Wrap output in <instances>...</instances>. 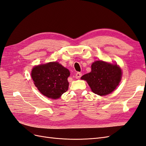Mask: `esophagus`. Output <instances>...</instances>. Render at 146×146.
<instances>
[{"mask_svg": "<svg viewBox=\"0 0 146 146\" xmlns=\"http://www.w3.org/2000/svg\"><path fill=\"white\" fill-rule=\"evenodd\" d=\"M82 77V74L80 72H77L76 74V78H80Z\"/></svg>", "mask_w": 146, "mask_h": 146, "instance_id": "esophagus-1", "label": "esophagus"}]
</instances>
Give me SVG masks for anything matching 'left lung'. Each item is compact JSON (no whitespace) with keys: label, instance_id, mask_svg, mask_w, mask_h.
I'll return each mask as SVG.
<instances>
[{"label":"left lung","instance_id":"8db88e82","mask_svg":"<svg viewBox=\"0 0 146 146\" xmlns=\"http://www.w3.org/2000/svg\"><path fill=\"white\" fill-rule=\"evenodd\" d=\"M122 70L117 64L104 61H96L91 65V71L83 75L85 80L94 93L103 96L109 94L116 89L121 80Z\"/></svg>","mask_w":146,"mask_h":146}]
</instances>
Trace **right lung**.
<instances>
[{
    "label": "right lung",
    "mask_w": 146,
    "mask_h": 146,
    "mask_svg": "<svg viewBox=\"0 0 146 146\" xmlns=\"http://www.w3.org/2000/svg\"><path fill=\"white\" fill-rule=\"evenodd\" d=\"M69 70L58 62L36 66L31 73L35 85L48 98L56 99L68 90Z\"/></svg>",
    "instance_id": "obj_1"
}]
</instances>
